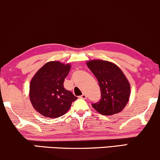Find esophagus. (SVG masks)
I'll use <instances>...</instances> for the list:
<instances>
[{
	"label": "esophagus",
	"instance_id": "obj_1",
	"mask_svg": "<svg viewBox=\"0 0 160 160\" xmlns=\"http://www.w3.org/2000/svg\"><path fill=\"white\" fill-rule=\"evenodd\" d=\"M80 98H82V99H86V98H87V95H86L85 93H83V94L81 95L80 96Z\"/></svg>",
	"mask_w": 160,
	"mask_h": 160
}]
</instances>
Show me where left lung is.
Instances as JSON below:
<instances>
[{"label":"left lung","mask_w":160,"mask_h":160,"mask_svg":"<svg viewBox=\"0 0 160 160\" xmlns=\"http://www.w3.org/2000/svg\"><path fill=\"white\" fill-rule=\"evenodd\" d=\"M98 80L101 98L92 103L93 108L103 115H113L126 107L130 95V85L122 71L114 64L102 60L86 63Z\"/></svg>","instance_id":"1"}]
</instances>
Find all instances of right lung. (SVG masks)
Here are the masks:
<instances>
[{
  "label": "right lung",
  "instance_id": "obj_1",
  "mask_svg": "<svg viewBox=\"0 0 160 160\" xmlns=\"http://www.w3.org/2000/svg\"><path fill=\"white\" fill-rule=\"evenodd\" d=\"M71 65L59 62L45 64L32 78L30 100L33 107L43 117L57 118L64 115L78 98L64 88Z\"/></svg>",
  "mask_w": 160,
  "mask_h": 160
}]
</instances>
